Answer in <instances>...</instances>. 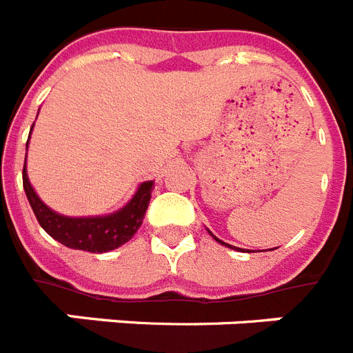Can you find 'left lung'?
I'll return each instance as SVG.
<instances>
[{"instance_id": "8db88e82", "label": "left lung", "mask_w": 353, "mask_h": 353, "mask_svg": "<svg viewBox=\"0 0 353 353\" xmlns=\"http://www.w3.org/2000/svg\"><path fill=\"white\" fill-rule=\"evenodd\" d=\"M208 233H210V235H212V236H213V239H215V241H217V242H219V244H222V245H226V248H232V245H230V244H226V242H222V241H221V239H217V236L213 235V233H212V232H210V230H208ZM232 250H236V248H232ZM274 250H276V248H274ZM269 251H271V250H269Z\"/></svg>"}]
</instances>
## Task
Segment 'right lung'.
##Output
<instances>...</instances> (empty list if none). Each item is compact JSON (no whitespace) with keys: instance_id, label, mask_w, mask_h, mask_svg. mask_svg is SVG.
Returning a JSON list of instances; mask_svg holds the SVG:
<instances>
[{"instance_id":"1","label":"right lung","mask_w":353,"mask_h":353,"mask_svg":"<svg viewBox=\"0 0 353 353\" xmlns=\"http://www.w3.org/2000/svg\"><path fill=\"white\" fill-rule=\"evenodd\" d=\"M23 188L41 228L52 239L71 250L108 253L131 241L132 235L138 232V228L143 222L145 212L149 208L154 181L141 183L131 201L120 210L108 215H94V217H70V215L57 213L50 208L48 204H44L37 192L34 190V186L30 185L28 174H26V158L25 167H23Z\"/></svg>"}]
</instances>
